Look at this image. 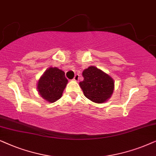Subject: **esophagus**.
Segmentation results:
<instances>
[{
  "label": "esophagus",
  "mask_w": 156,
  "mask_h": 156,
  "mask_svg": "<svg viewBox=\"0 0 156 156\" xmlns=\"http://www.w3.org/2000/svg\"><path fill=\"white\" fill-rule=\"evenodd\" d=\"M78 80H79V75L76 74V76H75V77H74L73 80H75V81H78Z\"/></svg>",
  "instance_id": "obj_1"
}]
</instances>
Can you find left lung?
<instances>
[{
	"mask_svg": "<svg viewBox=\"0 0 156 156\" xmlns=\"http://www.w3.org/2000/svg\"><path fill=\"white\" fill-rule=\"evenodd\" d=\"M83 80L79 83L85 96L95 103H103L111 97L114 90L113 78L95 66L83 71Z\"/></svg>",
	"mask_w": 156,
	"mask_h": 156,
	"instance_id": "8db88e82",
	"label": "left lung"
}]
</instances>
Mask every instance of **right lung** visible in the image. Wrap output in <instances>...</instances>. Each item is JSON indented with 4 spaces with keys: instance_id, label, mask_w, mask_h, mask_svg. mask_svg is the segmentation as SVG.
<instances>
[{
    "instance_id": "add662e5",
    "label": "right lung",
    "mask_w": 156,
    "mask_h": 156,
    "mask_svg": "<svg viewBox=\"0 0 156 156\" xmlns=\"http://www.w3.org/2000/svg\"><path fill=\"white\" fill-rule=\"evenodd\" d=\"M68 82L65 72L56 67H50L39 78L37 90L45 101L54 103L61 98Z\"/></svg>"
}]
</instances>
